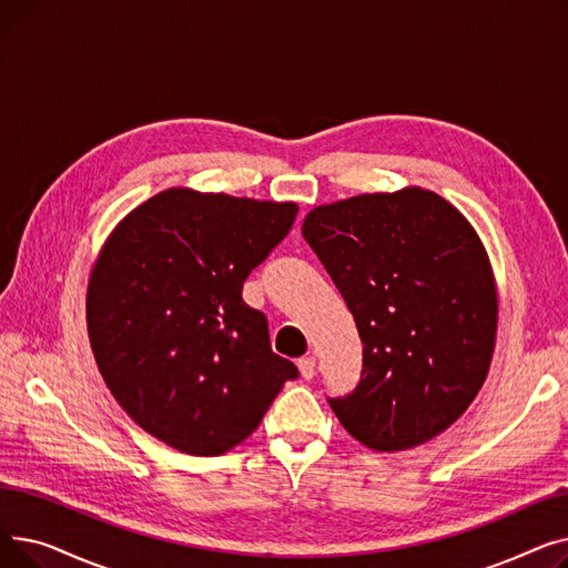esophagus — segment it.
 <instances>
[{
  "label": "esophagus",
  "mask_w": 568,
  "mask_h": 568,
  "mask_svg": "<svg viewBox=\"0 0 568 568\" xmlns=\"http://www.w3.org/2000/svg\"><path fill=\"white\" fill-rule=\"evenodd\" d=\"M300 373H302V377L304 379H313V375H315V359L313 356H304V359H300Z\"/></svg>",
  "instance_id": "obj_1"
}]
</instances>
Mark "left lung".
<instances>
[{"instance_id":"obj_1","label":"left lung","mask_w":568,"mask_h":568,"mask_svg":"<svg viewBox=\"0 0 568 568\" xmlns=\"http://www.w3.org/2000/svg\"><path fill=\"white\" fill-rule=\"evenodd\" d=\"M302 232L364 343L356 389L329 398L343 428L392 454L456 424L488 377L499 311L471 223L442 195L405 186L320 204Z\"/></svg>"}]
</instances>
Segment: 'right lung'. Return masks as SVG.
Segmentation results:
<instances>
[{"label": "right lung", "mask_w": 568, "mask_h": 568, "mask_svg": "<svg viewBox=\"0 0 568 568\" xmlns=\"http://www.w3.org/2000/svg\"><path fill=\"white\" fill-rule=\"evenodd\" d=\"M296 212L179 186L138 204L105 239L87 285L89 343L116 403L172 449H234L300 375L242 300Z\"/></svg>", "instance_id": "1"}]
</instances>
